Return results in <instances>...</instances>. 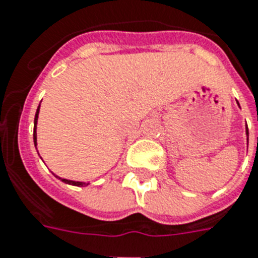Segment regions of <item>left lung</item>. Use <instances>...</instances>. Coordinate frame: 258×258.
<instances>
[{
	"label": "left lung",
	"instance_id": "left-lung-1",
	"mask_svg": "<svg viewBox=\"0 0 258 258\" xmlns=\"http://www.w3.org/2000/svg\"><path fill=\"white\" fill-rule=\"evenodd\" d=\"M246 135H249V133H248V127H246Z\"/></svg>",
	"mask_w": 258,
	"mask_h": 258
}]
</instances>
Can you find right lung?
<instances>
[{
  "label": "right lung",
  "instance_id": "add662e5",
  "mask_svg": "<svg viewBox=\"0 0 258 258\" xmlns=\"http://www.w3.org/2000/svg\"><path fill=\"white\" fill-rule=\"evenodd\" d=\"M41 106V104H39ZM39 106L38 108H37V112H35V118H34V133H33V139H34V146H37V131H35V128H37V120H38V114H39ZM58 177V176H55ZM58 179H60V177H58ZM63 183L66 184H71V185H77V187H85V185H87L89 183H83V181H73V180H68V179H60Z\"/></svg>",
  "mask_w": 258,
  "mask_h": 258
}]
</instances>
